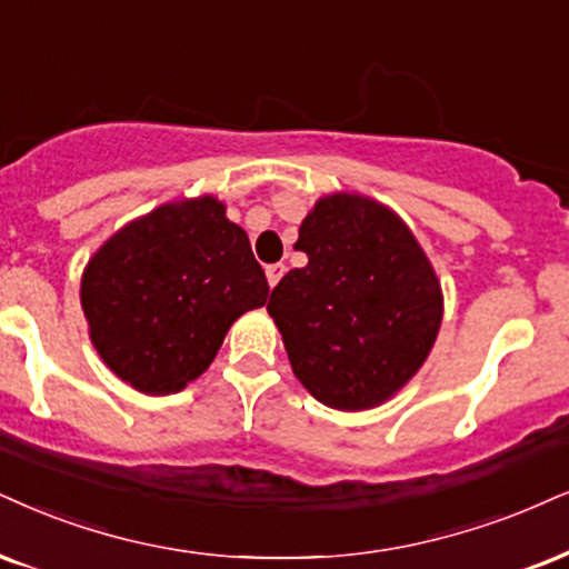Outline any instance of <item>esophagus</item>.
<instances>
[{"mask_svg":"<svg viewBox=\"0 0 569 569\" xmlns=\"http://www.w3.org/2000/svg\"><path fill=\"white\" fill-rule=\"evenodd\" d=\"M282 273H284V263H271V266H266V279H269L271 287H277L279 279H282Z\"/></svg>","mask_w":569,"mask_h":569,"instance_id":"1","label":"esophagus"}]
</instances>
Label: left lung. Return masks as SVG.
I'll use <instances>...</instances> for the list:
<instances>
[{"label":"left lung","mask_w":569,"mask_h":569,"mask_svg":"<svg viewBox=\"0 0 569 569\" xmlns=\"http://www.w3.org/2000/svg\"><path fill=\"white\" fill-rule=\"evenodd\" d=\"M296 250L308 263L273 287L269 317L292 375L317 401L367 411L422 369L443 321V290L396 210L359 192L317 200Z\"/></svg>","instance_id":"1"}]
</instances>
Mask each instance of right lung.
<instances>
[{"label":"right lung","instance_id":"obj_1","mask_svg":"<svg viewBox=\"0 0 569 569\" xmlns=\"http://www.w3.org/2000/svg\"><path fill=\"white\" fill-rule=\"evenodd\" d=\"M269 282L213 194L171 200L116 231L81 273L89 340L118 380L171 396L198 380Z\"/></svg>","mask_w":569,"mask_h":569}]
</instances>
